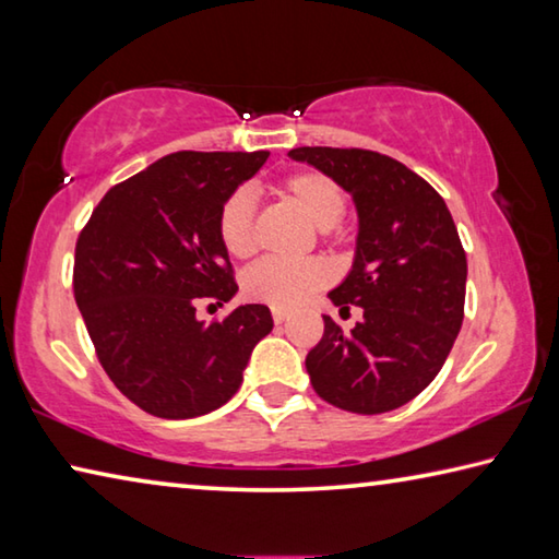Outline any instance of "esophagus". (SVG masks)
<instances>
[{"label":"esophagus","mask_w":559,"mask_h":559,"mask_svg":"<svg viewBox=\"0 0 559 559\" xmlns=\"http://www.w3.org/2000/svg\"><path fill=\"white\" fill-rule=\"evenodd\" d=\"M290 318V313H288V310H273V323H286V320Z\"/></svg>","instance_id":"34e87169"}]
</instances>
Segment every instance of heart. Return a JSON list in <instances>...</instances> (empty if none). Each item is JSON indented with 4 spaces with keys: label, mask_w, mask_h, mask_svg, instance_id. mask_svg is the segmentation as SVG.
<instances>
[{
    "label": "heart",
    "mask_w": 559,
    "mask_h": 559,
    "mask_svg": "<svg viewBox=\"0 0 559 559\" xmlns=\"http://www.w3.org/2000/svg\"><path fill=\"white\" fill-rule=\"evenodd\" d=\"M283 202L306 216L318 229H333L345 214V194L335 179L316 169L286 175L276 185ZM216 239L231 259H249L257 251L253 236V206L249 194L234 192L226 197L216 214ZM333 281V271L325 261L308 259L300 263L259 261L243 273L241 290L253 302H263L273 310H293L310 300Z\"/></svg>",
    "instance_id": "heart-1"
}]
</instances>
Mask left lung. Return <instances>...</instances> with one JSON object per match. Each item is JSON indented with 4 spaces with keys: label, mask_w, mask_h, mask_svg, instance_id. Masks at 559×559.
Returning a JSON list of instances; mask_svg holds the SVG:
<instances>
[{
    "label": "left lung",
    "mask_w": 559,
    "mask_h": 559,
    "mask_svg": "<svg viewBox=\"0 0 559 559\" xmlns=\"http://www.w3.org/2000/svg\"><path fill=\"white\" fill-rule=\"evenodd\" d=\"M353 194L357 249L353 271L328 298L362 323L343 333L323 316V340L306 357L310 384L328 404L384 414L427 390L463 323L466 251L441 194L396 159L359 147H296Z\"/></svg>",
    "instance_id": "1"
}]
</instances>
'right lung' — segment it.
<instances>
[{"mask_svg": "<svg viewBox=\"0 0 559 559\" xmlns=\"http://www.w3.org/2000/svg\"><path fill=\"white\" fill-rule=\"evenodd\" d=\"M266 159V150L167 155L110 187L75 241L73 296L103 370L159 419L219 409L271 333L261 302L197 320L202 302L224 306L239 290L216 214Z\"/></svg>", "mask_w": 559, "mask_h": 559, "instance_id": "add662e5", "label": "right lung"}]
</instances>
